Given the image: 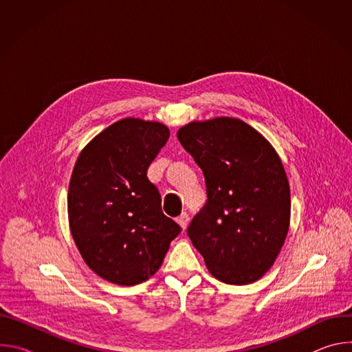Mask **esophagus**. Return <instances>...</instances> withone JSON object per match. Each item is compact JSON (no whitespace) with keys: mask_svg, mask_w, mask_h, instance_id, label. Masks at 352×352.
Instances as JSON below:
<instances>
[{"mask_svg":"<svg viewBox=\"0 0 352 352\" xmlns=\"http://www.w3.org/2000/svg\"><path fill=\"white\" fill-rule=\"evenodd\" d=\"M177 221H178V224L181 226V228H182V230H186L188 223H189V216H188L186 213H182V214L177 219Z\"/></svg>","mask_w":352,"mask_h":352,"instance_id":"1","label":"esophagus"}]
</instances>
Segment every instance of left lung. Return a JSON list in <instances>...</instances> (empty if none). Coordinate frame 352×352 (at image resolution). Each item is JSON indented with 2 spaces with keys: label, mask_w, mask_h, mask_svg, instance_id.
Here are the masks:
<instances>
[{
  "label": "left lung",
  "mask_w": 352,
  "mask_h": 352,
  "mask_svg": "<svg viewBox=\"0 0 352 352\" xmlns=\"http://www.w3.org/2000/svg\"><path fill=\"white\" fill-rule=\"evenodd\" d=\"M177 136L206 182V205L188 227L193 246L217 280H259L289 227V184L276 150L256 129L228 117L190 122Z\"/></svg>",
  "instance_id": "1"
}]
</instances>
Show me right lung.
<instances>
[{"label": "right lung", "mask_w": 352, "mask_h": 352, "mask_svg": "<svg viewBox=\"0 0 352 352\" xmlns=\"http://www.w3.org/2000/svg\"><path fill=\"white\" fill-rule=\"evenodd\" d=\"M168 138L160 122L124 118L91 139L75 163L68 189L71 234L86 265L110 283L146 281L181 232L147 178Z\"/></svg>", "instance_id": "right-lung-1"}]
</instances>
